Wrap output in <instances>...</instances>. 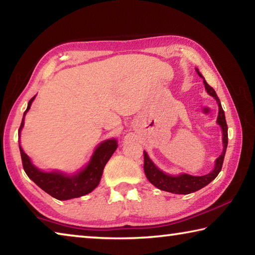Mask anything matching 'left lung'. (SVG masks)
Segmentation results:
<instances>
[{
    "label": "left lung",
    "mask_w": 255,
    "mask_h": 255,
    "mask_svg": "<svg viewBox=\"0 0 255 255\" xmlns=\"http://www.w3.org/2000/svg\"><path fill=\"white\" fill-rule=\"evenodd\" d=\"M196 71L198 74H199V76L202 77V75L200 74L197 68ZM204 84L209 96L213 97L218 103L219 111H218V117H217V124L221 126L223 130V145H224L223 153L221 154V156L216 159L214 170L208 174L202 175V176H193L189 174H180V175L173 176V175L164 173L163 171L159 170L158 167L152 162V159L149 158L147 153L144 150V171H145L146 178L148 179L149 182L153 185H155V187L159 190H163V191L176 193V195H188V193L198 191V190L206 187L207 184H209L211 181L218 175V173L222 170L224 157H225V153H226V148L228 144V133H227L228 128H227V124L225 119V112L223 110L222 103L219 101L215 90L211 88V86L207 83L205 80H204Z\"/></svg>",
    "instance_id": "left-lung-1"
}]
</instances>
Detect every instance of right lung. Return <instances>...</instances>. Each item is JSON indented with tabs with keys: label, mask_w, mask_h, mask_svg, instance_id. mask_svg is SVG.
Listing matches in <instances>:
<instances>
[{
	"label": "right lung",
	"mask_w": 255,
	"mask_h": 255,
	"mask_svg": "<svg viewBox=\"0 0 255 255\" xmlns=\"http://www.w3.org/2000/svg\"><path fill=\"white\" fill-rule=\"evenodd\" d=\"M34 98L36 96L30 99L27 110L24 111L22 122H21V126L19 128V135L24 125V116L30 109V106H31ZM117 147L118 144L116 139H107L102 141L94 150L91 159L84 169H82L75 174L67 175L60 173V172H44L37 169L19 144L21 159H22V165L25 173L38 187L58 200L79 198L93 191L100 183L103 169H105L107 162L109 161Z\"/></svg>",
	"instance_id": "right-lung-1"
}]
</instances>
